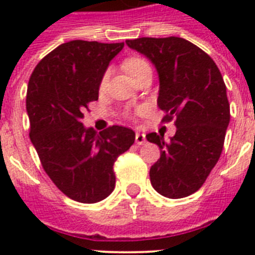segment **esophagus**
<instances>
[{"label": "esophagus", "mask_w": 255, "mask_h": 255, "mask_svg": "<svg viewBox=\"0 0 255 255\" xmlns=\"http://www.w3.org/2000/svg\"><path fill=\"white\" fill-rule=\"evenodd\" d=\"M135 140H136V144H137V145H143V144L147 141V137H145V135H144V133H141V132H136Z\"/></svg>", "instance_id": "1"}]
</instances>
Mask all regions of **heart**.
<instances>
[{"label":"heart","mask_w":255,"mask_h":255,"mask_svg":"<svg viewBox=\"0 0 255 255\" xmlns=\"http://www.w3.org/2000/svg\"><path fill=\"white\" fill-rule=\"evenodd\" d=\"M149 67L147 62L143 61V59H140V58H129L127 61L124 62V69L127 70V73L131 75L132 78L136 77L137 74L141 73L144 69H147ZM106 82H107V74L102 78V82H100V86L103 87L106 85Z\"/></svg>","instance_id":"b5f03b06"}]
</instances>
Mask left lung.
<instances>
[{
    "instance_id": "1",
    "label": "left lung",
    "mask_w": 255,
    "mask_h": 255,
    "mask_svg": "<svg viewBox=\"0 0 255 255\" xmlns=\"http://www.w3.org/2000/svg\"><path fill=\"white\" fill-rule=\"evenodd\" d=\"M143 54L159 75L157 106L176 119V133H148L160 148V159L149 170L152 186L168 198L197 192L221 156L230 106L226 86L213 59L184 38H137L126 41Z\"/></svg>"
}]
</instances>
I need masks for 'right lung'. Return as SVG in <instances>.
Segmentation results:
<instances>
[{
	"label": "right lung",
	"mask_w": 255,
	"mask_h": 255,
	"mask_svg": "<svg viewBox=\"0 0 255 255\" xmlns=\"http://www.w3.org/2000/svg\"><path fill=\"white\" fill-rule=\"evenodd\" d=\"M124 43L70 41L34 69L26 95L30 140L42 167L74 201L95 204L115 189L114 163L135 143L131 128L85 127L83 111L99 98L108 65Z\"/></svg>",
	"instance_id": "add662e5"
}]
</instances>
